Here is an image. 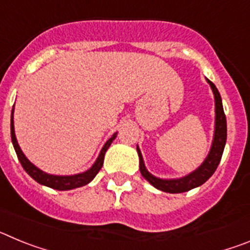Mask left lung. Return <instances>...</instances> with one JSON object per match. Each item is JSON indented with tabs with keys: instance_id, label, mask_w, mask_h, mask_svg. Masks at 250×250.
<instances>
[{
	"instance_id": "left-lung-1",
	"label": "left lung",
	"mask_w": 250,
	"mask_h": 250,
	"mask_svg": "<svg viewBox=\"0 0 250 250\" xmlns=\"http://www.w3.org/2000/svg\"><path fill=\"white\" fill-rule=\"evenodd\" d=\"M209 85L211 86V90L214 92V98H215V131H214V140L213 145H211L210 152L205 161L199 167V169H196L189 175L184 176L182 179H175V180H163V179L155 178L146 170L144 165V160L141 156V152L138 147L139 159H140V173L141 175L146 179L147 182L155 187L159 190H163L165 193H184V191L190 190L193 188L200 187L204 184L208 179L210 178L216 170L218 165L222 159L223 151H224L225 141H227V119H225L224 110H223V104L220 94L218 89L215 87L211 81L208 80Z\"/></svg>"
}]
</instances>
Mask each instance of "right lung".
Here are the masks:
<instances>
[{
	"mask_svg": "<svg viewBox=\"0 0 250 250\" xmlns=\"http://www.w3.org/2000/svg\"><path fill=\"white\" fill-rule=\"evenodd\" d=\"M116 138V134L111 136L109 140L106 141V144L104 145L103 150H101L100 155H99L98 160L90 167L87 171L81 174H77V175H71V176H57V175H50V174L45 173L42 170H40L39 167H35L32 163H30L27 158L23 155V152L20 149L19 144H17L16 136H15V130H13V110L12 114H11V139H12V144L15 150H16L17 158H19L20 163H21L22 167L26 170V173L31 176L32 179H35L37 183L40 184L46 185V187H50L52 189H56V190H70V189H75V188H80L83 185L89 184L92 179L96 176V174L100 171V169L103 167L104 164V156H105L106 150L109 149V146L111 145L112 140Z\"/></svg>",
	"mask_w": 250,
	"mask_h": 250,
	"instance_id": "add662e5",
	"label": "right lung"
}]
</instances>
